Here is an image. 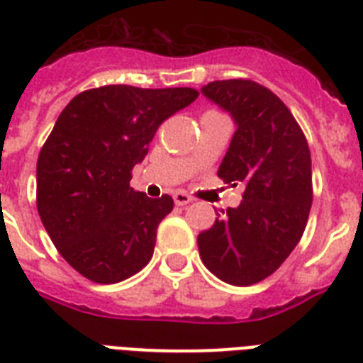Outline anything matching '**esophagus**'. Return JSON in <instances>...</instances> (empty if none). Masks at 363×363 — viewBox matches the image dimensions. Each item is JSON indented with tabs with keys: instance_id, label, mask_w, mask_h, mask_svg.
Returning <instances> with one entry per match:
<instances>
[{
	"instance_id": "1",
	"label": "esophagus",
	"mask_w": 363,
	"mask_h": 363,
	"mask_svg": "<svg viewBox=\"0 0 363 363\" xmlns=\"http://www.w3.org/2000/svg\"><path fill=\"white\" fill-rule=\"evenodd\" d=\"M173 201H175L177 206H186L190 205L194 199H191L188 194H184V191H175V194H173Z\"/></svg>"
}]
</instances>
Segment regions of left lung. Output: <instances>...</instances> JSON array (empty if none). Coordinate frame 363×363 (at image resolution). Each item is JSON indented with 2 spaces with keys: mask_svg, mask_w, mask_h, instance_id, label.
I'll list each match as a JSON object with an SVG mask.
<instances>
[{
  "mask_svg": "<svg viewBox=\"0 0 363 363\" xmlns=\"http://www.w3.org/2000/svg\"><path fill=\"white\" fill-rule=\"evenodd\" d=\"M201 94L236 125L218 175L245 190L238 208H227L197 236L199 257L227 284H257L290 257L308 221V144L290 108L262 84L245 79L214 81Z\"/></svg>",
  "mask_w": 363,
  "mask_h": 363,
  "instance_id": "1",
  "label": "left lung"
}]
</instances>
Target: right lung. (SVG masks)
<instances>
[{
    "instance_id": "obj_1",
    "label": "right lung",
    "mask_w": 363,
    "mask_h": 363,
    "mask_svg": "<svg viewBox=\"0 0 363 363\" xmlns=\"http://www.w3.org/2000/svg\"><path fill=\"white\" fill-rule=\"evenodd\" d=\"M194 88L108 84L75 96L55 121L36 164V206L69 266L97 284L138 273L153 257L173 199L130 188L164 120L197 99Z\"/></svg>"
}]
</instances>
